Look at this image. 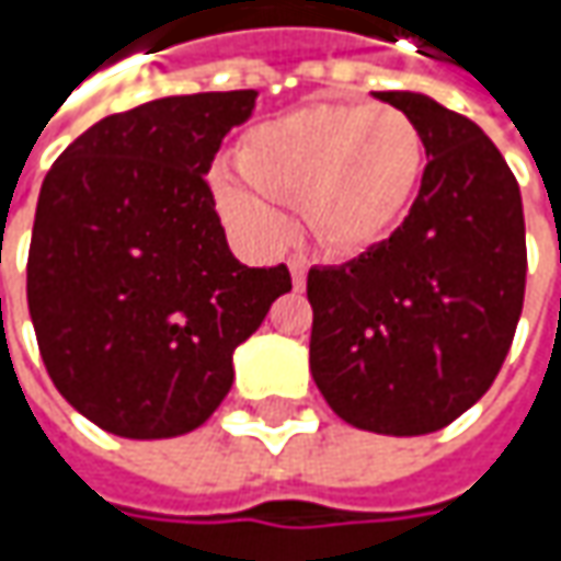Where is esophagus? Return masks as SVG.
Returning <instances> with one entry per match:
<instances>
[{"instance_id":"obj_1","label":"esophagus","mask_w":561,"mask_h":561,"mask_svg":"<svg viewBox=\"0 0 561 561\" xmlns=\"http://www.w3.org/2000/svg\"><path fill=\"white\" fill-rule=\"evenodd\" d=\"M290 274H293V287L302 290L306 287V274H309V262L302 259H290Z\"/></svg>"}]
</instances>
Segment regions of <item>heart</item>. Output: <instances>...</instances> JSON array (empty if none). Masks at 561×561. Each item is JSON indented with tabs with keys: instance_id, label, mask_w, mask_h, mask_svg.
Returning <instances> with one entry per match:
<instances>
[{
	"instance_id": "b5f03b06",
	"label": "heart",
	"mask_w": 561,
	"mask_h": 561,
	"mask_svg": "<svg viewBox=\"0 0 561 561\" xmlns=\"http://www.w3.org/2000/svg\"><path fill=\"white\" fill-rule=\"evenodd\" d=\"M419 124L390 105L309 102L243 134V179L215 168L208 186L221 218L252 247L290 237L280 203H302L324 247L362 252L387 240L409 215L424 174Z\"/></svg>"
}]
</instances>
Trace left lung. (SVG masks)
<instances>
[{"label":"left lung","instance_id":"obj_1","mask_svg":"<svg viewBox=\"0 0 561 561\" xmlns=\"http://www.w3.org/2000/svg\"><path fill=\"white\" fill-rule=\"evenodd\" d=\"M375 96L419 124L431 162L390 240L309 271V368L346 424L419 437L459 419L503 368L525 302V211L474 121L424 93Z\"/></svg>","mask_w":561,"mask_h":561}]
</instances>
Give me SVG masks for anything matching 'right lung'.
Masks as SVG:
<instances>
[{"label": "right lung", "mask_w": 561, "mask_h": 561, "mask_svg": "<svg viewBox=\"0 0 561 561\" xmlns=\"http://www.w3.org/2000/svg\"><path fill=\"white\" fill-rule=\"evenodd\" d=\"M255 90L164 96L83 130L49 168L27 255V306L58 393L108 434L196 431L233 383L290 271L227 247L205 174Z\"/></svg>", "instance_id": "right-lung-1"}]
</instances>
